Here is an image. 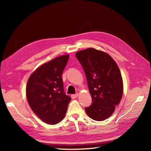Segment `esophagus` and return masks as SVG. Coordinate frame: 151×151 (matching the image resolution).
<instances>
[{"label": "esophagus", "mask_w": 151, "mask_h": 151, "mask_svg": "<svg viewBox=\"0 0 151 151\" xmlns=\"http://www.w3.org/2000/svg\"><path fill=\"white\" fill-rule=\"evenodd\" d=\"M77 96H78V94H72L71 95V98L72 99H75L76 98Z\"/></svg>", "instance_id": "1"}]
</instances>
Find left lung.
Listing matches in <instances>:
<instances>
[{
    "instance_id": "1",
    "label": "left lung",
    "mask_w": 151,
    "mask_h": 151,
    "mask_svg": "<svg viewBox=\"0 0 151 151\" xmlns=\"http://www.w3.org/2000/svg\"><path fill=\"white\" fill-rule=\"evenodd\" d=\"M84 70L92 104L85 108L88 115L96 121L110 116L123 94V80L119 68L111 56L89 48L76 54Z\"/></svg>"
}]
</instances>
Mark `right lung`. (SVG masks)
<instances>
[{"label": "right lung", "mask_w": 151, "mask_h": 151, "mask_svg": "<svg viewBox=\"0 0 151 151\" xmlns=\"http://www.w3.org/2000/svg\"><path fill=\"white\" fill-rule=\"evenodd\" d=\"M69 55H63L39 67L28 81L26 97L33 111L43 122L55 125L65 115L71 98L63 90L62 77Z\"/></svg>", "instance_id": "obj_1"}]
</instances>
